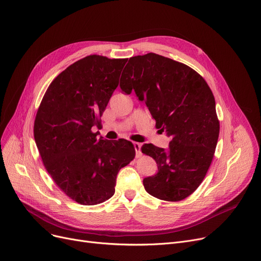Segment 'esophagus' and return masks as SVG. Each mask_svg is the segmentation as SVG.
<instances>
[{"mask_svg":"<svg viewBox=\"0 0 261 261\" xmlns=\"http://www.w3.org/2000/svg\"><path fill=\"white\" fill-rule=\"evenodd\" d=\"M133 146H134V149H135V152H137V156L139 158V156H141V144L140 143H137V142H135V143H133Z\"/></svg>","mask_w":261,"mask_h":261,"instance_id":"obj_1","label":"esophagus"}]
</instances>
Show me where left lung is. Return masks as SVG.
Listing matches in <instances>:
<instances>
[{
	"label": "left lung",
	"mask_w": 261,
	"mask_h": 261,
	"mask_svg": "<svg viewBox=\"0 0 261 261\" xmlns=\"http://www.w3.org/2000/svg\"><path fill=\"white\" fill-rule=\"evenodd\" d=\"M123 93L134 90L148 108L155 127L172 140L168 148L144 144L158 173L143 180L159 199L179 201L199 187L212 162L220 121L207 82L191 67L155 53L130 58L120 77Z\"/></svg>",
	"instance_id": "obj_1"
}]
</instances>
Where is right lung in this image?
I'll return each instance as SVG.
<instances>
[{"mask_svg":"<svg viewBox=\"0 0 261 261\" xmlns=\"http://www.w3.org/2000/svg\"><path fill=\"white\" fill-rule=\"evenodd\" d=\"M127 59L88 55L49 85L34 122V138L44 167L64 193L93 206L115 193L119 169L135 156L131 142L97 139L93 127L118 86Z\"/></svg>","mask_w":261,"mask_h":261,"instance_id":"right-lung-1","label":"right lung"}]
</instances>
